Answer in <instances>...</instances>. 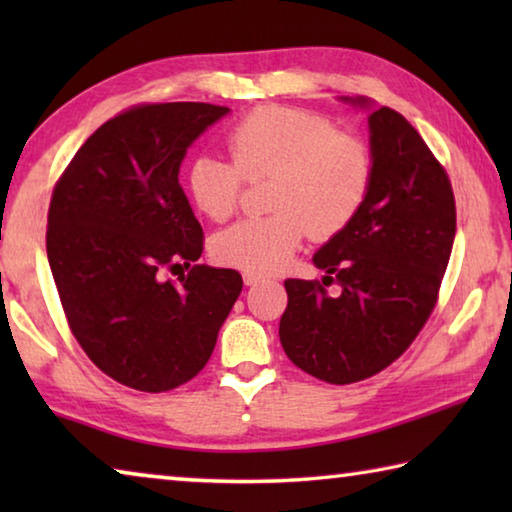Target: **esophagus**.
I'll list each match as a JSON object with an SVG mask.
<instances>
[{"label": "esophagus", "instance_id": "esophagus-1", "mask_svg": "<svg viewBox=\"0 0 512 512\" xmlns=\"http://www.w3.org/2000/svg\"><path fill=\"white\" fill-rule=\"evenodd\" d=\"M257 282H262V277L255 275V273H244V284H246V287H255Z\"/></svg>", "mask_w": 512, "mask_h": 512}]
</instances>
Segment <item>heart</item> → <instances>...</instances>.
I'll return each instance as SVG.
<instances>
[{
	"mask_svg": "<svg viewBox=\"0 0 512 512\" xmlns=\"http://www.w3.org/2000/svg\"><path fill=\"white\" fill-rule=\"evenodd\" d=\"M228 160L198 155L187 169V192L207 219L235 214L244 180L266 183L271 214L250 216L214 237L219 264L268 275L289 262L305 232L329 239L366 201L372 180L368 144L316 112L262 106L225 135Z\"/></svg>",
	"mask_w": 512,
	"mask_h": 512,
	"instance_id": "obj_1",
	"label": "heart"
}]
</instances>
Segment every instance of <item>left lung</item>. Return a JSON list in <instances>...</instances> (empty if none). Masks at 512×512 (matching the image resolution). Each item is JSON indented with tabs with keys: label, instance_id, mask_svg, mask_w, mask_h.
Returning a JSON list of instances; mask_svg holds the SVG:
<instances>
[{
	"label": "left lung",
	"instance_id": "1",
	"mask_svg": "<svg viewBox=\"0 0 512 512\" xmlns=\"http://www.w3.org/2000/svg\"><path fill=\"white\" fill-rule=\"evenodd\" d=\"M370 106L368 99H345ZM372 180L357 216L314 255L342 293L287 280L280 341L287 357L327 384H354L400 359L436 307L456 235L443 164L400 112H370Z\"/></svg>",
	"mask_w": 512,
	"mask_h": 512
}]
</instances>
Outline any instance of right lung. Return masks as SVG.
I'll use <instances>...</instances> for the list:
<instances>
[{"label":"right lung","mask_w":512,"mask_h":512,"mask_svg":"<svg viewBox=\"0 0 512 512\" xmlns=\"http://www.w3.org/2000/svg\"><path fill=\"white\" fill-rule=\"evenodd\" d=\"M225 106H133L94 131L51 194L47 257L83 352L119 384L164 393L210 361L244 280L196 264L203 228L178 183L185 153ZM190 273L176 283L167 272Z\"/></svg>","instance_id":"add662e5"}]
</instances>
